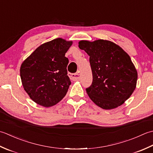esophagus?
<instances>
[{
  "label": "esophagus",
  "mask_w": 153,
  "mask_h": 153,
  "mask_svg": "<svg viewBox=\"0 0 153 153\" xmlns=\"http://www.w3.org/2000/svg\"><path fill=\"white\" fill-rule=\"evenodd\" d=\"M68 76L70 77L71 79L74 80H80L81 75L80 73V71H78L76 73H69L68 74Z\"/></svg>",
  "instance_id": "esophagus-1"
}]
</instances>
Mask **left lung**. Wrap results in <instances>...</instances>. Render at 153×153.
<instances>
[{
  "label": "left lung",
  "mask_w": 153,
  "mask_h": 153,
  "mask_svg": "<svg viewBox=\"0 0 153 153\" xmlns=\"http://www.w3.org/2000/svg\"><path fill=\"white\" fill-rule=\"evenodd\" d=\"M90 56L92 82L86 91L92 102L104 110L123 104L135 89L137 72L129 55L119 45L98 39L79 42Z\"/></svg>",
  "instance_id": "obj_1"
}]
</instances>
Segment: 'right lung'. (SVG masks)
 <instances>
[{"mask_svg":"<svg viewBox=\"0 0 153 153\" xmlns=\"http://www.w3.org/2000/svg\"><path fill=\"white\" fill-rule=\"evenodd\" d=\"M72 42L55 39L38 47L20 67L24 90L37 104L50 107L66 95L71 82L67 75L65 57Z\"/></svg>","mask_w":153,"mask_h":153,"instance_id":"1","label":"right lung"}]
</instances>
